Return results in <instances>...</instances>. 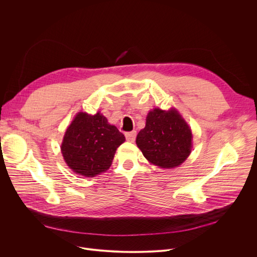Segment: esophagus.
Masks as SVG:
<instances>
[{"label": "esophagus", "mask_w": 257, "mask_h": 257, "mask_svg": "<svg viewBox=\"0 0 257 257\" xmlns=\"http://www.w3.org/2000/svg\"><path fill=\"white\" fill-rule=\"evenodd\" d=\"M125 137L127 139V141H130V142H133L135 140V137H136V131H131V132H126L125 133Z\"/></svg>", "instance_id": "34e87169"}]
</instances>
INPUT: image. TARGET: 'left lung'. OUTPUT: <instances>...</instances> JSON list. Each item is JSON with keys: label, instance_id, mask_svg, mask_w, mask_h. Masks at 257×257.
I'll list each match as a JSON object with an SVG mask.
<instances>
[{"label": "left lung", "instance_id": "1", "mask_svg": "<svg viewBox=\"0 0 257 257\" xmlns=\"http://www.w3.org/2000/svg\"><path fill=\"white\" fill-rule=\"evenodd\" d=\"M136 144L150 163L172 169L189 157L192 133L176 108H155L148 114L145 127L136 137Z\"/></svg>", "mask_w": 257, "mask_h": 257}]
</instances>
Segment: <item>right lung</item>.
Wrapping results in <instances>:
<instances>
[{
	"mask_svg": "<svg viewBox=\"0 0 257 257\" xmlns=\"http://www.w3.org/2000/svg\"><path fill=\"white\" fill-rule=\"evenodd\" d=\"M124 141V134L99 112L93 116L80 112L65 132L61 152L73 172L92 178L111 167Z\"/></svg>",
	"mask_w": 257,
	"mask_h": 257,
	"instance_id": "1",
	"label": "right lung"
}]
</instances>
